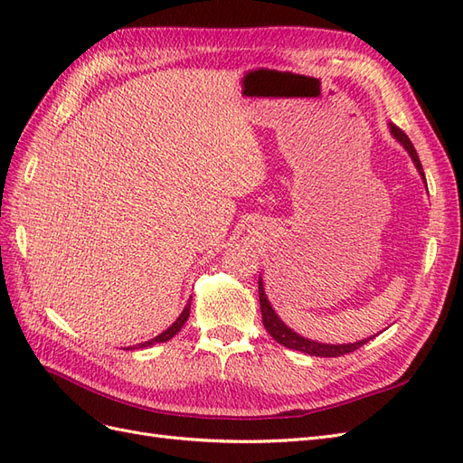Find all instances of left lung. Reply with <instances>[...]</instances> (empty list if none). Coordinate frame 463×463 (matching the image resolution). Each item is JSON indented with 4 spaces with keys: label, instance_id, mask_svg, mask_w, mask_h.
Segmentation results:
<instances>
[{
    "label": "left lung",
    "instance_id": "left-lung-1",
    "mask_svg": "<svg viewBox=\"0 0 463 463\" xmlns=\"http://www.w3.org/2000/svg\"><path fill=\"white\" fill-rule=\"evenodd\" d=\"M388 128H390V135L394 137L405 150H408V154H410L415 167H417L419 175H421L423 181H425L423 165H421V162H419L417 150L411 145L408 135H405L400 128H396L394 123H388ZM425 185H427V181H425ZM259 301H260V313H262L264 328L269 330V334L278 344H282L289 349H298V352L309 354V355H315V357H340V355L355 352V349H359L363 344H367L371 340V338H365V340H359V342H354V344H320V342L305 338V335H301L298 332H293L286 325V322L278 317V313L272 309L269 298H266V291H264V284H262L260 276H259Z\"/></svg>",
    "mask_w": 463,
    "mask_h": 463
}]
</instances>
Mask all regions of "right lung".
<instances>
[{"label":"right lung","mask_w":463,"mask_h":463,"mask_svg":"<svg viewBox=\"0 0 463 463\" xmlns=\"http://www.w3.org/2000/svg\"><path fill=\"white\" fill-rule=\"evenodd\" d=\"M189 311H191V299L187 301V305H185V309L181 311V315L175 318V322L174 325L170 326V328H165L162 334H158L156 338H152V340H148V342H143V344H137V345H131V347H125V349H138V347H150V345H154V344H162V342H167V340H172L174 335L184 328V325L187 322V318H189Z\"/></svg>","instance_id":"right-lung-1"}]
</instances>
